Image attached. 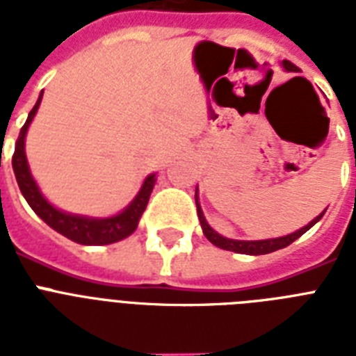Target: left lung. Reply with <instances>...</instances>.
<instances>
[{
  "label": "left lung",
  "mask_w": 356,
  "mask_h": 356,
  "mask_svg": "<svg viewBox=\"0 0 356 356\" xmlns=\"http://www.w3.org/2000/svg\"><path fill=\"white\" fill-rule=\"evenodd\" d=\"M282 66L288 70V72H298V66L290 60H282ZM195 205H197V218H200V223L201 227H203V234L209 238V242H212L216 248H222V249H227V251H234V253H243V254H266V253H273L277 249H282L290 245L292 242H296L301 234H305L309 231L316 222H320L321 216L325 214V212H321L320 216L314 218L309 225H305L303 229H299L296 233L292 234H286V236H281V238H271V240H257V242H243V240H229V238H223L211 229V225L207 223L205 216H203V212H201V207L197 203V192H195Z\"/></svg>",
  "instance_id": "left-lung-1"
}]
</instances>
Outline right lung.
<instances>
[{
  "label": "right lung",
  "mask_w": 356,
  "mask_h": 356,
  "mask_svg": "<svg viewBox=\"0 0 356 356\" xmlns=\"http://www.w3.org/2000/svg\"><path fill=\"white\" fill-rule=\"evenodd\" d=\"M42 94L38 97V102L33 107V111L27 116V122L24 123V127L19 131V136L16 140V147H14L13 155V170L18 181V186L24 194L25 201L29 203V207L49 225L55 229L57 233L63 236L70 238L77 243L83 245H105V243H114L118 240L127 238L129 234L134 233V229L138 225L140 216L144 214L147 201H149L151 190L155 184V175H149L142 184V190L138 195L134 197L131 205L118 214V216L105 218V220H92V218H81L72 216V214H64V212L57 211L55 207H51L44 200V195L40 194V190L36 186L29 173V166H27V159H25V133L29 127L31 120L35 118L38 105H40Z\"/></svg>",
  "instance_id": "1"
}]
</instances>
